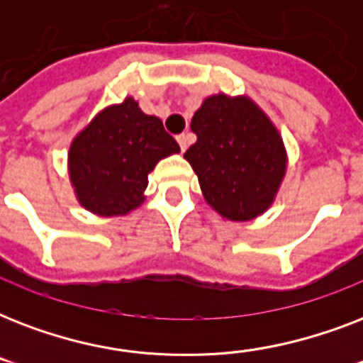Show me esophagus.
<instances>
[{"label": "esophagus", "mask_w": 363, "mask_h": 363, "mask_svg": "<svg viewBox=\"0 0 363 363\" xmlns=\"http://www.w3.org/2000/svg\"><path fill=\"white\" fill-rule=\"evenodd\" d=\"M177 143L181 145V150L184 152L188 147V143H190V133H181V135H177Z\"/></svg>", "instance_id": "1"}]
</instances>
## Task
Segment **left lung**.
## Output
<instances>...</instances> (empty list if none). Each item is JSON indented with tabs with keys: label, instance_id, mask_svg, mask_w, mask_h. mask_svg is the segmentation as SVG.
Returning a JSON list of instances; mask_svg holds the SVG:
<instances>
[{
	"label": "left lung",
	"instance_id": "8db88e82",
	"mask_svg": "<svg viewBox=\"0 0 363 363\" xmlns=\"http://www.w3.org/2000/svg\"><path fill=\"white\" fill-rule=\"evenodd\" d=\"M190 128L198 141L184 158L205 201L233 222L269 209L286 173V148L269 116L247 96L216 94L194 113Z\"/></svg>",
	"mask_w": 363,
	"mask_h": 363
}]
</instances>
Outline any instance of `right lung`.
I'll use <instances>...</instances> for the list:
<instances>
[{
  "instance_id": "1",
  "label": "right lung",
  "mask_w": 363,
  "mask_h": 363,
  "mask_svg": "<svg viewBox=\"0 0 363 363\" xmlns=\"http://www.w3.org/2000/svg\"><path fill=\"white\" fill-rule=\"evenodd\" d=\"M177 152L181 147L164 122L125 98L98 113L71 143L67 167L77 199L94 215H128L145 201L148 173Z\"/></svg>"
}]
</instances>
